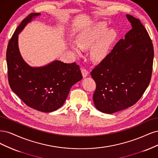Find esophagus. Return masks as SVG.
Masks as SVG:
<instances>
[{
  "label": "esophagus",
  "mask_w": 158,
  "mask_h": 158,
  "mask_svg": "<svg viewBox=\"0 0 158 158\" xmlns=\"http://www.w3.org/2000/svg\"><path fill=\"white\" fill-rule=\"evenodd\" d=\"M81 73H82V75H83V77H86V76H87L88 74H89L88 70L86 69H85V68H84L81 69Z\"/></svg>",
  "instance_id": "34e87169"
}]
</instances>
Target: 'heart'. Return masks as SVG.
<instances>
[{
	"mask_svg": "<svg viewBox=\"0 0 158 158\" xmlns=\"http://www.w3.org/2000/svg\"><path fill=\"white\" fill-rule=\"evenodd\" d=\"M106 27V25L104 23H97L85 30L76 40L77 47L82 50L87 49L94 44L91 49L90 56L96 62H100L106 56L116 36L115 31L112 29L104 31ZM78 48L73 45L72 46L73 52L76 55L80 54V50Z\"/></svg>",
	"mask_w": 158,
	"mask_h": 158,
	"instance_id": "b5f03b06",
	"label": "heart"
}]
</instances>
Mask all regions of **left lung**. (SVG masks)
<instances>
[{
    "mask_svg": "<svg viewBox=\"0 0 158 158\" xmlns=\"http://www.w3.org/2000/svg\"><path fill=\"white\" fill-rule=\"evenodd\" d=\"M132 29L90 72L96 86L95 107L113 114L136 104L152 77L154 47L139 19L127 15Z\"/></svg>",
    "mask_w": 158,
    "mask_h": 158,
    "instance_id": "1",
    "label": "left lung"
}]
</instances>
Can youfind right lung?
Returning <instances> with one entry per match:
<instances>
[{
	"instance_id": "obj_1",
	"label": "right lung",
	"mask_w": 158,
	"mask_h": 158,
	"mask_svg": "<svg viewBox=\"0 0 158 158\" xmlns=\"http://www.w3.org/2000/svg\"><path fill=\"white\" fill-rule=\"evenodd\" d=\"M40 13L30 14L19 24L10 39L6 50L8 83L11 89L30 108L42 112L60 108L71 87L82 79L79 66L55 60L40 68H32L20 55L18 34Z\"/></svg>"
}]
</instances>
